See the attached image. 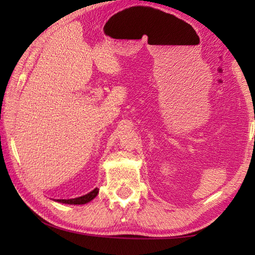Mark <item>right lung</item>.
<instances>
[{
	"label": "right lung",
	"mask_w": 255,
	"mask_h": 255,
	"mask_svg": "<svg viewBox=\"0 0 255 255\" xmlns=\"http://www.w3.org/2000/svg\"><path fill=\"white\" fill-rule=\"evenodd\" d=\"M98 193H99V189L96 188L94 190H92L91 192L86 193V195L82 197L74 198V199H55V201L60 202V204H66V205H84L93 200L94 198L98 196Z\"/></svg>",
	"instance_id": "1"
}]
</instances>
